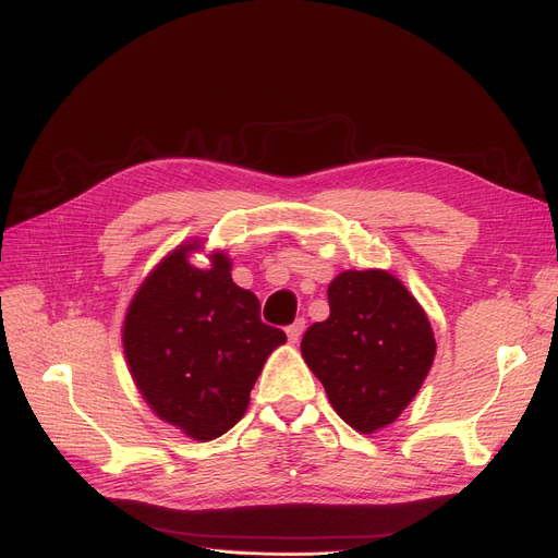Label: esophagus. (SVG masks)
I'll return each instance as SVG.
<instances>
[{"label": "esophagus", "mask_w": 558, "mask_h": 558, "mask_svg": "<svg viewBox=\"0 0 558 558\" xmlns=\"http://www.w3.org/2000/svg\"><path fill=\"white\" fill-rule=\"evenodd\" d=\"M303 331H305V319L299 317L294 325L287 327V338H290V343H299V338L303 336Z\"/></svg>", "instance_id": "obj_1"}]
</instances>
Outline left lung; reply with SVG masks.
Instances as JSON below:
<instances>
[{"label":"left lung","instance_id":"1","mask_svg":"<svg viewBox=\"0 0 558 558\" xmlns=\"http://www.w3.org/2000/svg\"><path fill=\"white\" fill-rule=\"evenodd\" d=\"M329 317L301 340L305 364L331 408L359 434H375L417 397L436 356L430 322L408 287L383 268L338 274Z\"/></svg>","mask_w":558,"mask_h":558}]
</instances>
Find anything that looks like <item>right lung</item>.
Wrapping results in <instances>:
<instances>
[{"instance_id":"obj_1","label":"right lung","mask_w":558,"mask_h":558,"mask_svg":"<svg viewBox=\"0 0 558 558\" xmlns=\"http://www.w3.org/2000/svg\"><path fill=\"white\" fill-rule=\"evenodd\" d=\"M202 241H185L136 290L122 348L138 393L159 420L192 440L220 438L247 410L250 389L287 336L259 317V299L231 280V259L190 264Z\"/></svg>"}]
</instances>
